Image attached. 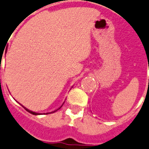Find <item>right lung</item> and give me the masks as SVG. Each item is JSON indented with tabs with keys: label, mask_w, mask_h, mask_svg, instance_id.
<instances>
[{
	"label": "right lung",
	"mask_w": 149,
	"mask_h": 149,
	"mask_svg": "<svg viewBox=\"0 0 149 149\" xmlns=\"http://www.w3.org/2000/svg\"><path fill=\"white\" fill-rule=\"evenodd\" d=\"M63 104H64V103H63ZM62 105H63V104H62ZM62 105H61V107H59V108H58V109H60V108H61V107H62ZM23 108H24V109H25V110H26V111H27V112H29V113H31V114H33V115H39V114H42V113H36V112H33V111H31V110H28L27 108H26V107H23ZM55 110V111H53V112H51V113H46V114H48V113H54V112H55V111H57V110ZM44 114H45V113H44Z\"/></svg>",
	"instance_id": "1"
}]
</instances>
